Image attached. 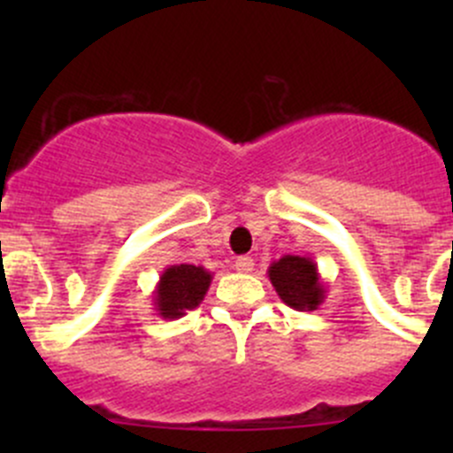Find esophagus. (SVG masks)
<instances>
[{"label": "esophagus", "mask_w": 453, "mask_h": 453, "mask_svg": "<svg viewBox=\"0 0 453 453\" xmlns=\"http://www.w3.org/2000/svg\"><path fill=\"white\" fill-rule=\"evenodd\" d=\"M234 267H236V272L250 273L254 269L252 256H239V258H236V263H234Z\"/></svg>", "instance_id": "34e87169"}]
</instances>
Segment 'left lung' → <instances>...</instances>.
<instances>
[{
    "mask_svg": "<svg viewBox=\"0 0 453 453\" xmlns=\"http://www.w3.org/2000/svg\"><path fill=\"white\" fill-rule=\"evenodd\" d=\"M273 289L287 307L296 311H315L326 298V285L318 272V263L307 256H282L267 269Z\"/></svg>",
    "mask_w": 453,
    "mask_h": 453,
    "instance_id": "left-lung-1",
    "label": "left lung"
}]
</instances>
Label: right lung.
<instances>
[{"instance_id":"1","label":"right lung","mask_w":453,"mask_h":453,"mask_svg":"<svg viewBox=\"0 0 453 453\" xmlns=\"http://www.w3.org/2000/svg\"><path fill=\"white\" fill-rule=\"evenodd\" d=\"M212 273L201 265H168L153 291L155 311L164 319H177L193 311L208 294Z\"/></svg>"}]
</instances>
